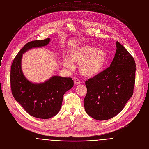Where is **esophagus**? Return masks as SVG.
Returning <instances> with one entry per match:
<instances>
[{
  "label": "esophagus",
  "mask_w": 149,
  "mask_h": 149,
  "mask_svg": "<svg viewBox=\"0 0 149 149\" xmlns=\"http://www.w3.org/2000/svg\"><path fill=\"white\" fill-rule=\"evenodd\" d=\"M74 84L75 85H78V84H79L81 83V81H80L79 79L78 78H75L74 79Z\"/></svg>",
  "instance_id": "1"
}]
</instances>
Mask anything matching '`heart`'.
<instances>
[{"mask_svg":"<svg viewBox=\"0 0 149 149\" xmlns=\"http://www.w3.org/2000/svg\"><path fill=\"white\" fill-rule=\"evenodd\" d=\"M69 59L63 60L65 67L72 69L73 64L71 62L78 63L79 72L86 77H93L98 74L102 69L106 61L105 53L100 49L84 45L72 51Z\"/></svg>","mask_w":149,"mask_h":149,"instance_id":"obj_1","label":"heart"}]
</instances>
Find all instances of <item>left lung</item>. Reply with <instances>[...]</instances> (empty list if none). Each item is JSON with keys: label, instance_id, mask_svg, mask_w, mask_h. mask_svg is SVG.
<instances>
[{"label": "left lung", "instance_id": "left-lung-1", "mask_svg": "<svg viewBox=\"0 0 149 149\" xmlns=\"http://www.w3.org/2000/svg\"><path fill=\"white\" fill-rule=\"evenodd\" d=\"M111 65L86 81L87 89L84 100L85 110L97 120L117 116L133 94L136 63L133 57L118 41Z\"/></svg>", "mask_w": 149, "mask_h": 149}]
</instances>
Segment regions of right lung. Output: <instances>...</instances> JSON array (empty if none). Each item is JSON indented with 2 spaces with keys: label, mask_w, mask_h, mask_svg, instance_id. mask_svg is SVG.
<instances>
[{
  "label": "right lung",
  "mask_w": 149,
  "mask_h": 149,
  "mask_svg": "<svg viewBox=\"0 0 149 149\" xmlns=\"http://www.w3.org/2000/svg\"><path fill=\"white\" fill-rule=\"evenodd\" d=\"M49 38L31 41L20 50L10 70V87L15 99L31 116L48 119L59 111L63 95L74 86L71 78L54 76L44 83L33 84L24 77L21 69L22 54L32 48L48 44Z\"/></svg>",
  "instance_id": "right-lung-1"
}]
</instances>
